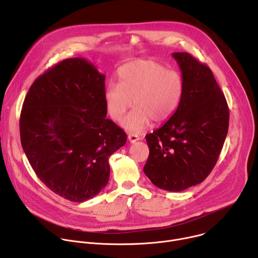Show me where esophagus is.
Returning a JSON list of instances; mask_svg holds the SVG:
<instances>
[{
	"label": "esophagus",
	"mask_w": 258,
	"mask_h": 258,
	"mask_svg": "<svg viewBox=\"0 0 258 258\" xmlns=\"http://www.w3.org/2000/svg\"><path fill=\"white\" fill-rule=\"evenodd\" d=\"M127 139H128V141H130L131 143H136L137 141L140 140L139 136H138V135H135V134H130V135L127 136Z\"/></svg>",
	"instance_id": "esophagus-1"
}]
</instances>
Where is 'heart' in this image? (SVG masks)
<instances>
[{
    "mask_svg": "<svg viewBox=\"0 0 258 258\" xmlns=\"http://www.w3.org/2000/svg\"><path fill=\"white\" fill-rule=\"evenodd\" d=\"M182 95V80L174 70L152 60H136L118 70V84L107 85L105 106L113 120L120 121L133 103L136 107L123 120L126 131L139 133L149 124L166 121Z\"/></svg>",
    "mask_w": 258,
    "mask_h": 258,
    "instance_id": "b5f03b06",
    "label": "heart"
}]
</instances>
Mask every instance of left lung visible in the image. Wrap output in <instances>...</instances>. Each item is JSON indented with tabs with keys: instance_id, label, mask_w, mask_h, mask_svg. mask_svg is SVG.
<instances>
[{
	"instance_id": "obj_1",
	"label": "left lung",
	"mask_w": 258,
	"mask_h": 258,
	"mask_svg": "<svg viewBox=\"0 0 258 258\" xmlns=\"http://www.w3.org/2000/svg\"><path fill=\"white\" fill-rule=\"evenodd\" d=\"M182 78L175 112L146 136L144 172L162 190L180 192L202 182L213 169L228 134L229 107L210 68L189 53H173Z\"/></svg>"
}]
</instances>
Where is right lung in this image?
<instances>
[{"mask_svg": "<svg viewBox=\"0 0 258 258\" xmlns=\"http://www.w3.org/2000/svg\"><path fill=\"white\" fill-rule=\"evenodd\" d=\"M105 76L84 58L65 59L31 85L19 127L23 151L38 177L73 202L98 195L108 183L109 157L126 134L107 119Z\"/></svg>", "mask_w": 258, "mask_h": 258, "instance_id": "add662e5", "label": "right lung"}]
</instances>
